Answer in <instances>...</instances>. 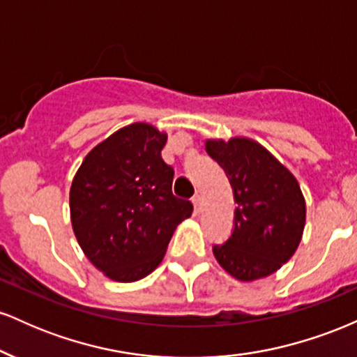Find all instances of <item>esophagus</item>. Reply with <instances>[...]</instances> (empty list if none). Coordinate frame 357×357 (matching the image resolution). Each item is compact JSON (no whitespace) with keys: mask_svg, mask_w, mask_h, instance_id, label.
<instances>
[{"mask_svg":"<svg viewBox=\"0 0 357 357\" xmlns=\"http://www.w3.org/2000/svg\"><path fill=\"white\" fill-rule=\"evenodd\" d=\"M192 204H195V211L202 213L203 211V198L199 195L192 196Z\"/></svg>","mask_w":357,"mask_h":357,"instance_id":"1","label":"esophagus"}]
</instances>
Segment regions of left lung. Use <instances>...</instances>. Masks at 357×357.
Listing matches in <instances>:
<instances>
[{"mask_svg": "<svg viewBox=\"0 0 357 357\" xmlns=\"http://www.w3.org/2000/svg\"><path fill=\"white\" fill-rule=\"evenodd\" d=\"M204 149L223 167L235 195V228L213 255L225 272L253 282L292 258L305 228V198L297 178L267 147L250 137L206 139Z\"/></svg>", "mask_w": 357, "mask_h": 357, "instance_id": "obj_1", "label": "left lung"}]
</instances>
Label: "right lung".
Here are the masks:
<instances>
[{
    "mask_svg": "<svg viewBox=\"0 0 357 357\" xmlns=\"http://www.w3.org/2000/svg\"><path fill=\"white\" fill-rule=\"evenodd\" d=\"M165 130L121 127L85 155L70 186V221L90 264L110 280L136 282L166 255L192 204L176 198L173 167L161 158Z\"/></svg>",
    "mask_w": 357,
    "mask_h": 357,
    "instance_id": "1",
    "label": "right lung"
}]
</instances>
